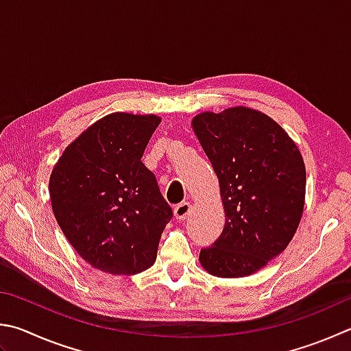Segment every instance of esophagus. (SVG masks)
Wrapping results in <instances>:
<instances>
[{
    "mask_svg": "<svg viewBox=\"0 0 351 351\" xmlns=\"http://www.w3.org/2000/svg\"><path fill=\"white\" fill-rule=\"evenodd\" d=\"M190 208H192V204L187 202V201L178 204V206L175 207V218L180 219V221L186 219L189 213H190Z\"/></svg>",
    "mask_w": 351,
    "mask_h": 351,
    "instance_id": "1",
    "label": "esophagus"
}]
</instances>
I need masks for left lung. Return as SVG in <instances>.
I'll list each match as a JSON object with an SVG mask.
<instances>
[{"label":"left lung","mask_w":351,"mask_h":351,"mask_svg":"<svg viewBox=\"0 0 351 351\" xmlns=\"http://www.w3.org/2000/svg\"><path fill=\"white\" fill-rule=\"evenodd\" d=\"M219 180L226 226L199 261L210 275L248 276L285 250L301 221L305 165L296 144L267 114L233 107L193 119Z\"/></svg>","instance_id":"left-lung-1"}]
</instances>
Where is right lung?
Segmentation results:
<instances>
[{
	"label": "right lung",
	"instance_id": "obj_1",
	"mask_svg": "<svg viewBox=\"0 0 351 351\" xmlns=\"http://www.w3.org/2000/svg\"><path fill=\"white\" fill-rule=\"evenodd\" d=\"M161 119L112 113L78 136L50 175L55 218L80 256L110 275L154 265L173 212L141 161Z\"/></svg>",
	"mask_w": 351,
	"mask_h": 351
}]
</instances>
